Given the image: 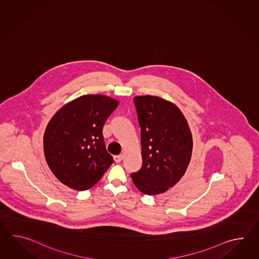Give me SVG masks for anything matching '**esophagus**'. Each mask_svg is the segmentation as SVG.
Wrapping results in <instances>:
<instances>
[{
	"instance_id": "esophagus-1",
	"label": "esophagus",
	"mask_w": 259,
	"mask_h": 259,
	"mask_svg": "<svg viewBox=\"0 0 259 259\" xmlns=\"http://www.w3.org/2000/svg\"><path fill=\"white\" fill-rule=\"evenodd\" d=\"M122 158H123V155H122V154H117V155L114 156V159L116 161V163H119V162L121 161Z\"/></svg>"
}]
</instances>
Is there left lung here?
Returning <instances> with one entry per match:
<instances>
[{
	"label": "left lung",
	"mask_w": 259,
	"mask_h": 259,
	"mask_svg": "<svg viewBox=\"0 0 259 259\" xmlns=\"http://www.w3.org/2000/svg\"><path fill=\"white\" fill-rule=\"evenodd\" d=\"M133 101L141 127L143 165L132 173V182L144 194L165 193L187 169L192 133L182 111L170 102L151 95Z\"/></svg>",
	"instance_id": "left-lung-1"
}]
</instances>
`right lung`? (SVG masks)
<instances>
[{
	"label": "right lung",
	"instance_id": "obj_1",
	"mask_svg": "<svg viewBox=\"0 0 259 259\" xmlns=\"http://www.w3.org/2000/svg\"><path fill=\"white\" fill-rule=\"evenodd\" d=\"M118 102L105 95H83L63 106L44 133L45 158L67 187H93L114 163L105 148L103 127Z\"/></svg>",
	"mask_w": 259,
	"mask_h": 259
}]
</instances>
